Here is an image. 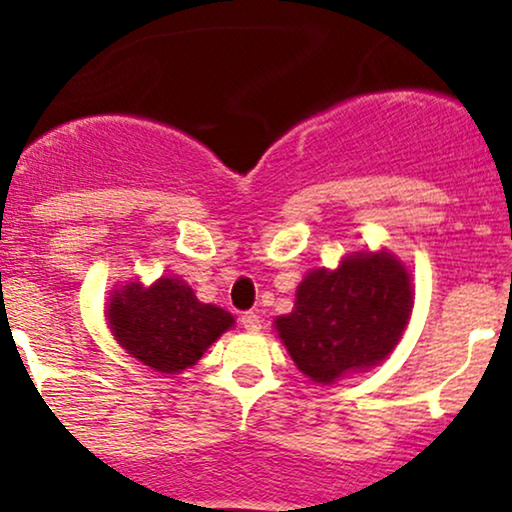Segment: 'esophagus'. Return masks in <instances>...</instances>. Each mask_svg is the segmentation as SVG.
I'll return each instance as SVG.
<instances>
[{
    "instance_id": "obj_1",
    "label": "esophagus",
    "mask_w": 512,
    "mask_h": 512,
    "mask_svg": "<svg viewBox=\"0 0 512 512\" xmlns=\"http://www.w3.org/2000/svg\"><path fill=\"white\" fill-rule=\"evenodd\" d=\"M240 325H243L245 330L252 332V334L262 330V320H260V315H257V313H243V315H240Z\"/></svg>"
}]
</instances>
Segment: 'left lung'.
<instances>
[{
	"label": "left lung",
	"mask_w": 512,
	"mask_h": 512,
	"mask_svg": "<svg viewBox=\"0 0 512 512\" xmlns=\"http://www.w3.org/2000/svg\"><path fill=\"white\" fill-rule=\"evenodd\" d=\"M411 313L407 269L390 252L346 257L337 272L301 281L293 313L276 330L296 366L315 383L380 363L395 349Z\"/></svg>",
	"instance_id": "1"
}]
</instances>
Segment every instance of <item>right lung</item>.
I'll return each instance as SVG.
<instances>
[{
    "label": "right lung",
    "mask_w": 512,
    "mask_h": 512,
    "mask_svg": "<svg viewBox=\"0 0 512 512\" xmlns=\"http://www.w3.org/2000/svg\"><path fill=\"white\" fill-rule=\"evenodd\" d=\"M108 320L127 354L161 373H180L197 363L233 325L231 313L199 303L178 279H158L151 289L132 284L115 291Z\"/></svg>",
    "instance_id": "obj_1"
}]
</instances>
